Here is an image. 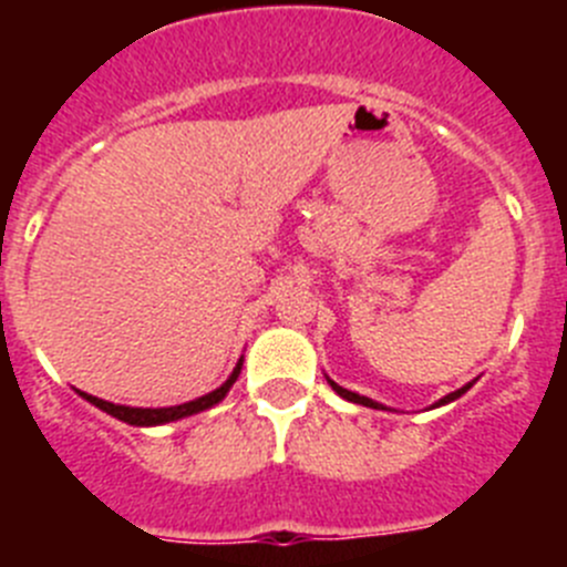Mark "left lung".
<instances>
[{
  "mask_svg": "<svg viewBox=\"0 0 567 567\" xmlns=\"http://www.w3.org/2000/svg\"><path fill=\"white\" fill-rule=\"evenodd\" d=\"M329 380V378H327ZM329 385H332L334 392L340 394V398L343 400H349V403H360V405H369V409H383V412H389V409H385L383 403H378V400H372V398H363V394H358V392H349V389H343V385H338L334 383V380H329ZM471 385H474V380H471V383H465L463 389H457V392H452V394H445V398H440L437 403L432 405V409H440V405H445V403H454V400L457 398H463L465 392H468Z\"/></svg>",
  "mask_w": 567,
  "mask_h": 567,
  "instance_id": "left-lung-1",
  "label": "left lung"
}]
</instances>
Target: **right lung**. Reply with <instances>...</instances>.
I'll use <instances>...</instances> for the list:
<instances>
[{"label":"right lung","instance_id":"1","mask_svg":"<svg viewBox=\"0 0 567 567\" xmlns=\"http://www.w3.org/2000/svg\"><path fill=\"white\" fill-rule=\"evenodd\" d=\"M240 365H244V358L235 363L233 374H229V378L224 380V383L218 385L215 392L202 394V398H195V400H189V403H182V405H167V409H135V405H118V403H110V400L93 398V394L79 392V389L76 392H79V398H84L87 403L96 405V409L107 412L110 417L122 420V423H127V425H138V429H150V425H164V423H175V420L193 417V414L207 412V409H213L215 403H221V400L227 398L229 389H233L235 380H238Z\"/></svg>","mask_w":567,"mask_h":567}]
</instances>
